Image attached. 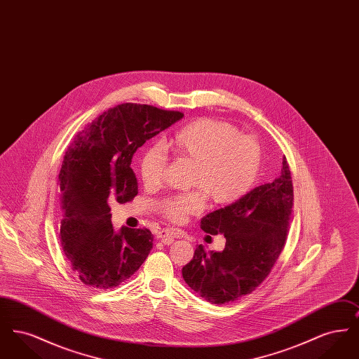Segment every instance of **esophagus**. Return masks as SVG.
Returning <instances> with one entry per match:
<instances>
[{
  "label": "esophagus",
  "instance_id": "obj_1",
  "mask_svg": "<svg viewBox=\"0 0 359 359\" xmlns=\"http://www.w3.org/2000/svg\"><path fill=\"white\" fill-rule=\"evenodd\" d=\"M179 237H180V233H179L177 230H173V229L161 230V231L157 234V238L161 239L164 243H171L173 239L179 238Z\"/></svg>",
  "mask_w": 359,
  "mask_h": 359
}]
</instances>
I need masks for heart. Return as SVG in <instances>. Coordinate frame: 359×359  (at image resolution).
<instances>
[{"mask_svg":"<svg viewBox=\"0 0 359 359\" xmlns=\"http://www.w3.org/2000/svg\"><path fill=\"white\" fill-rule=\"evenodd\" d=\"M167 148L177 157L195 163L191 186L194 191L175 194L158 203V211L172 222H183L188 215L203 210L207 198L227 205L241 199L255 184L259 167V145L248 135H239L230 122L201 118L173 133ZM167 167L161 148L145 151L140 173L147 186H158Z\"/></svg>","mask_w":359,"mask_h":359,"instance_id":"heart-1","label":"heart"}]
</instances>
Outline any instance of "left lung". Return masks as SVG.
I'll return each mask as SVG.
<instances>
[{"label": "left lung", "mask_w": 359, "mask_h": 359, "mask_svg": "<svg viewBox=\"0 0 359 359\" xmlns=\"http://www.w3.org/2000/svg\"><path fill=\"white\" fill-rule=\"evenodd\" d=\"M293 205L290 164L272 183L252 189L237 202L215 210L201 221L211 236L223 234L222 252L205 253L199 245L182 269L191 290L212 304L250 294L268 277L284 249Z\"/></svg>", "instance_id": "8db88e82"}]
</instances>
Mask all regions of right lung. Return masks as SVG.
<instances>
[{
  "instance_id": "1",
  "label": "right lung",
  "mask_w": 359,
  "mask_h": 359,
  "mask_svg": "<svg viewBox=\"0 0 359 359\" xmlns=\"http://www.w3.org/2000/svg\"><path fill=\"white\" fill-rule=\"evenodd\" d=\"M182 111L121 103L74 138L59 173L63 218L60 243L79 280L97 290L120 285L147 259L154 236L148 229L111 224L110 205L138 192L133 154L149 138L182 120Z\"/></svg>"
}]
</instances>
